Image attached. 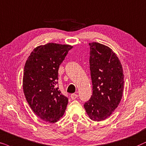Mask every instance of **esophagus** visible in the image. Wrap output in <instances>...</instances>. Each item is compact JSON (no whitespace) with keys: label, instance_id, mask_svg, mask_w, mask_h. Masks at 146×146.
<instances>
[{"label":"esophagus","instance_id":"esophagus-1","mask_svg":"<svg viewBox=\"0 0 146 146\" xmlns=\"http://www.w3.org/2000/svg\"><path fill=\"white\" fill-rule=\"evenodd\" d=\"M77 98H78V95L76 94V93H72L71 95V98L72 100H75Z\"/></svg>","mask_w":146,"mask_h":146}]
</instances>
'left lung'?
Here are the masks:
<instances>
[{"label":"left lung","mask_w":146,"mask_h":146,"mask_svg":"<svg viewBox=\"0 0 146 146\" xmlns=\"http://www.w3.org/2000/svg\"><path fill=\"white\" fill-rule=\"evenodd\" d=\"M89 44L93 93L84 108L90 119L100 121L110 117L121 100L123 69L118 57L108 46L98 42Z\"/></svg>","instance_id":"8db88e82"}]
</instances>
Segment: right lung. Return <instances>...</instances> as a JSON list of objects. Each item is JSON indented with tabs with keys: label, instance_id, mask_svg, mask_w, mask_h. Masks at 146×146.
I'll use <instances>...</instances> for the list:
<instances>
[{
	"label": "right lung",
	"instance_id": "obj_1",
	"mask_svg": "<svg viewBox=\"0 0 146 146\" xmlns=\"http://www.w3.org/2000/svg\"><path fill=\"white\" fill-rule=\"evenodd\" d=\"M73 46L48 43L37 46L27 60L23 91L31 110L44 121L57 122L65 111L68 98L59 90V66Z\"/></svg>",
	"mask_w": 146,
	"mask_h": 146
}]
</instances>
